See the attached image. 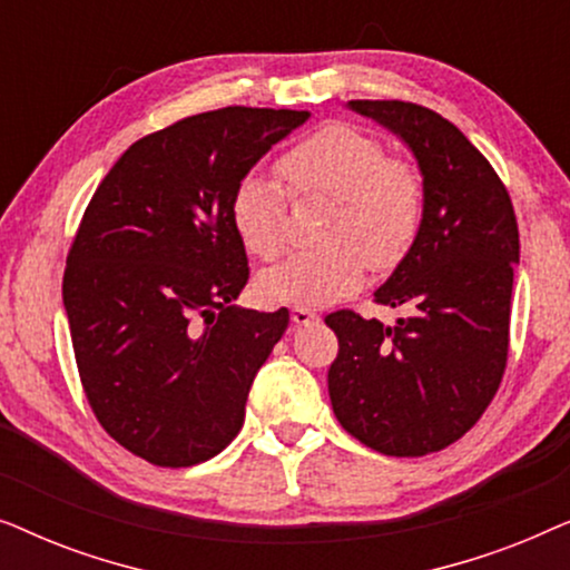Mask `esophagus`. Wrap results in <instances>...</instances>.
<instances>
[{
	"label": "esophagus",
	"instance_id": "34e87169",
	"mask_svg": "<svg viewBox=\"0 0 570 570\" xmlns=\"http://www.w3.org/2000/svg\"><path fill=\"white\" fill-rule=\"evenodd\" d=\"M291 318H293L295 326H308V324L318 322V316L314 314V311H308V308H293Z\"/></svg>",
	"mask_w": 570,
	"mask_h": 570
}]
</instances>
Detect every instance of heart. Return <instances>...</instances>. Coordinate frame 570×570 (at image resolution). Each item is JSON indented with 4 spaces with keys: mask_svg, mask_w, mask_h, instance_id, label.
<instances>
[{
    "mask_svg": "<svg viewBox=\"0 0 570 570\" xmlns=\"http://www.w3.org/2000/svg\"><path fill=\"white\" fill-rule=\"evenodd\" d=\"M277 174L295 197L334 199L322 238L262 272L259 295L285 306H324L363 283L368 264L394 269L423 228L425 181L404 158L353 124H324L279 155ZM233 225L246 252L269 262L287 246V194L269 174H248L233 194Z\"/></svg>",
    "mask_w": 570,
    "mask_h": 570,
    "instance_id": "b5f03b06",
    "label": "heart"
}]
</instances>
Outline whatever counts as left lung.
I'll use <instances>...</instances> for the list:
<instances>
[{
    "mask_svg": "<svg viewBox=\"0 0 570 570\" xmlns=\"http://www.w3.org/2000/svg\"><path fill=\"white\" fill-rule=\"evenodd\" d=\"M415 153L428 191L423 228L379 306L396 326L342 308L324 318L340 350L330 400L340 425L386 456H425L462 439L501 386L509 361L519 225L485 155L449 119L407 100H350Z\"/></svg>",
    "mask_w": 570,
    "mask_h": 570,
    "instance_id": "obj_1",
    "label": "left lung"
}]
</instances>
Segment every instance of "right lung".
Returning a JSON list of instances; mask_svg holds the SVG:
<instances>
[{"label":"right lung","mask_w":570,"mask_h":570,"mask_svg":"<svg viewBox=\"0 0 570 570\" xmlns=\"http://www.w3.org/2000/svg\"><path fill=\"white\" fill-rule=\"evenodd\" d=\"M308 119L228 106L137 139L85 207L61 293L98 423L155 466L207 462L236 439L287 308L230 306L248 283L233 194Z\"/></svg>","instance_id":"1"}]
</instances>
